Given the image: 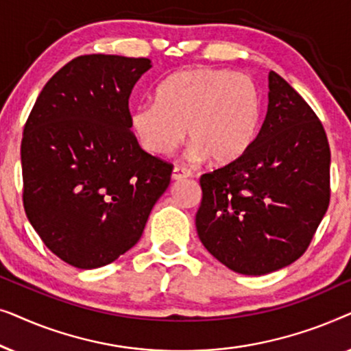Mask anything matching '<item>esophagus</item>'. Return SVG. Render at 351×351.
I'll use <instances>...</instances> for the list:
<instances>
[{"label": "esophagus", "instance_id": "34e87169", "mask_svg": "<svg viewBox=\"0 0 351 351\" xmlns=\"http://www.w3.org/2000/svg\"><path fill=\"white\" fill-rule=\"evenodd\" d=\"M191 172L186 169V167H174V171H172V180H182V179H186V177H190Z\"/></svg>", "mask_w": 351, "mask_h": 351}]
</instances>
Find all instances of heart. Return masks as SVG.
<instances>
[{
    "label": "heart",
    "instance_id": "heart-1",
    "mask_svg": "<svg viewBox=\"0 0 351 351\" xmlns=\"http://www.w3.org/2000/svg\"><path fill=\"white\" fill-rule=\"evenodd\" d=\"M261 94L252 78L213 66L171 75L156 89L155 102L131 113V129L143 150L167 156L185 141L195 160L223 166L239 160L256 137Z\"/></svg>",
    "mask_w": 351,
    "mask_h": 351
}]
</instances>
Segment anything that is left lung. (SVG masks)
<instances>
[{
  "label": "left lung",
  "instance_id": "8db88e82",
  "mask_svg": "<svg viewBox=\"0 0 351 351\" xmlns=\"http://www.w3.org/2000/svg\"><path fill=\"white\" fill-rule=\"evenodd\" d=\"M267 117L247 152L199 179L196 230L230 270L265 275L295 262L330 199V150L323 123L275 71Z\"/></svg>",
  "mask_w": 351,
  "mask_h": 351
}]
</instances>
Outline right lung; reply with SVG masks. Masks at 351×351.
<instances>
[{
  "label": "right lung",
  "instance_id": "add662e5",
  "mask_svg": "<svg viewBox=\"0 0 351 351\" xmlns=\"http://www.w3.org/2000/svg\"><path fill=\"white\" fill-rule=\"evenodd\" d=\"M150 59L89 54L38 95L21 145L23 209L52 254L83 270L108 265L138 239L172 165L131 131L129 97Z\"/></svg>",
  "mask_w": 351,
  "mask_h": 351
}]
</instances>
